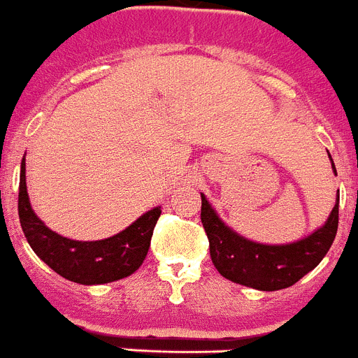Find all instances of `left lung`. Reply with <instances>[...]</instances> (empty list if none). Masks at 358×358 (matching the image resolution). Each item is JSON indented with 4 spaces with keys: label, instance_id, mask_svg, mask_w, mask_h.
Instances as JSON below:
<instances>
[{
    "label": "left lung",
    "instance_id": "left-lung-1",
    "mask_svg": "<svg viewBox=\"0 0 358 358\" xmlns=\"http://www.w3.org/2000/svg\"><path fill=\"white\" fill-rule=\"evenodd\" d=\"M331 159V155H329ZM333 172L335 164L331 161ZM201 221L210 241V257L217 271L248 288L275 292L289 288L319 264L331 248L338 228V195L331 215L322 228L292 244L270 246L244 239L217 217L201 194Z\"/></svg>",
    "mask_w": 358,
    "mask_h": 358
}]
</instances>
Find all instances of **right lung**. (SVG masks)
<instances>
[{"label":"right lung","instance_id":"right-lung-1","mask_svg":"<svg viewBox=\"0 0 358 358\" xmlns=\"http://www.w3.org/2000/svg\"><path fill=\"white\" fill-rule=\"evenodd\" d=\"M17 213L30 248L61 277L78 284H106L132 275L145 261L161 206L150 210L127 230L103 241H72L43 224L30 208L25 181V157L21 161Z\"/></svg>","mask_w":358,"mask_h":358}]
</instances>
